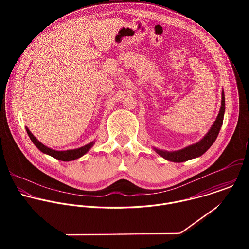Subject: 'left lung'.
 I'll use <instances>...</instances> for the list:
<instances>
[{"mask_svg":"<svg viewBox=\"0 0 249 249\" xmlns=\"http://www.w3.org/2000/svg\"><path fill=\"white\" fill-rule=\"evenodd\" d=\"M225 92L224 89L222 91V104H221V108L219 111V114L215 120V122L213 123L212 127L208 131V133L199 141L197 143L190 145L188 147H185L181 150L178 151H172V152H167L163 150H160L157 148H154V151L165 159L166 160L173 161V162H183L198 157H201L203 154H205L210 147L214 144V142L216 141L221 127L223 125L224 121V115H225V109H226V105H225Z\"/></svg>","mask_w":249,"mask_h":249,"instance_id":"left-lung-1","label":"left lung"}]
</instances>
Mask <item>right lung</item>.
Here are the masks:
<instances>
[{"label":"right lung","instance_id":"right-lung-1","mask_svg":"<svg viewBox=\"0 0 249 249\" xmlns=\"http://www.w3.org/2000/svg\"><path fill=\"white\" fill-rule=\"evenodd\" d=\"M25 129H26V132H27L30 140L32 141V143L37 147V149L39 151H41L43 154H46L48 156H51L59 160H63V161H71V160H77V159L83 157L91 149V147L95 143L94 141H92L89 144H87L78 149L67 150V151H56V150H52V149L46 147L45 145H43L41 142H39L36 138L32 135V133L29 131V129L27 127H25Z\"/></svg>","mask_w":249,"mask_h":249}]
</instances>
